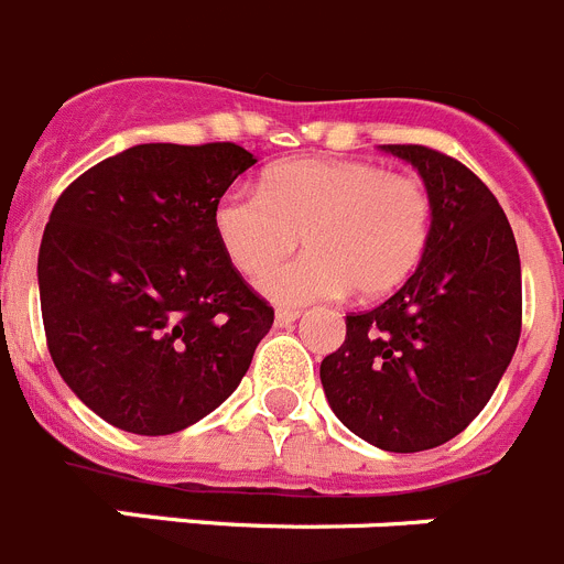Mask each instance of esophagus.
<instances>
[{"label":"esophagus","mask_w":564,"mask_h":564,"mask_svg":"<svg viewBox=\"0 0 564 564\" xmlns=\"http://www.w3.org/2000/svg\"><path fill=\"white\" fill-rule=\"evenodd\" d=\"M297 317H301V312H297V308H278L275 312L278 326H289V323H294Z\"/></svg>","instance_id":"34e87169"}]
</instances>
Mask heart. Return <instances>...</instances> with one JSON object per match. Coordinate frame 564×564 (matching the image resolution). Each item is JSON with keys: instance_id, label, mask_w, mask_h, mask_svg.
I'll list each match as a JSON object with an SVG mask.
<instances>
[{"instance_id": "heart-1", "label": "heart", "mask_w": 564, "mask_h": 564, "mask_svg": "<svg viewBox=\"0 0 564 564\" xmlns=\"http://www.w3.org/2000/svg\"><path fill=\"white\" fill-rule=\"evenodd\" d=\"M213 230L245 275H261L304 236L306 257L261 278L272 301L301 306L351 289L370 301L421 263L433 199L419 176L373 162L292 160L267 171L261 191H227L213 207Z\"/></svg>"}]
</instances>
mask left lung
<instances>
[{
	"label": "left lung",
	"mask_w": 564,
	"mask_h": 564,
	"mask_svg": "<svg viewBox=\"0 0 564 564\" xmlns=\"http://www.w3.org/2000/svg\"><path fill=\"white\" fill-rule=\"evenodd\" d=\"M419 169L433 199L413 275L319 362L334 415L388 453L446 444L486 408L522 326L520 252L503 207L464 162L427 145H382Z\"/></svg>",
	"instance_id": "1"
}]
</instances>
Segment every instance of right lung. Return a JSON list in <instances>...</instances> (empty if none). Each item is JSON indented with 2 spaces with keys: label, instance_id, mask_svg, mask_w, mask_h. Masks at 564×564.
<instances>
[{
  "label": "right lung",
  "instance_id": "right-lung-1",
  "mask_svg": "<svg viewBox=\"0 0 564 564\" xmlns=\"http://www.w3.org/2000/svg\"><path fill=\"white\" fill-rule=\"evenodd\" d=\"M256 156L145 143L58 196L39 250L47 348L100 419L171 435L238 388L275 312L232 267L213 207Z\"/></svg>",
  "mask_w": 564,
  "mask_h": 564
}]
</instances>
